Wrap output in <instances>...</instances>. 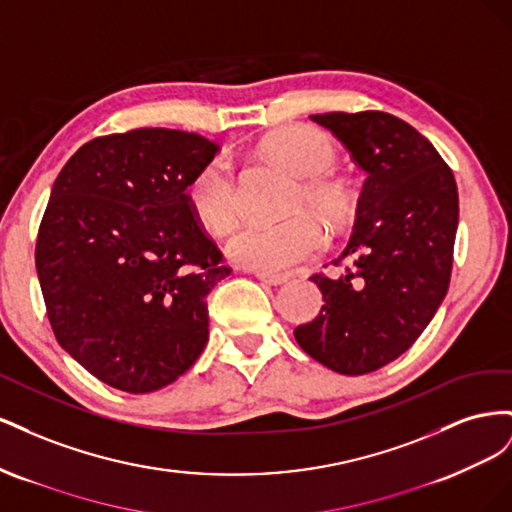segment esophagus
<instances>
[{"mask_svg":"<svg viewBox=\"0 0 512 512\" xmlns=\"http://www.w3.org/2000/svg\"><path fill=\"white\" fill-rule=\"evenodd\" d=\"M256 277L260 282L271 284V286H280V284L290 280L288 273H269V271H256Z\"/></svg>","mask_w":512,"mask_h":512,"instance_id":"1","label":"esophagus"}]
</instances>
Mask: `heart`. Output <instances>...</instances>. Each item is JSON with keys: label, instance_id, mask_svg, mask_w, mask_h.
<instances>
[{"label": "heart", "instance_id": "b5f03b06", "mask_svg": "<svg viewBox=\"0 0 512 512\" xmlns=\"http://www.w3.org/2000/svg\"><path fill=\"white\" fill-rule=\"evenodd\" d=\"M262 151L294 177H301L294 209L309 205L333 222L350 213L348 185L331 177L339 153L329 134L307 126L282 128L262 141ZM185 198L200 224L209 230H224L239 211L235 166L226 156L207 160L190 179ZM322 245V226L309 215H294L284 222H241L226 239V254L241 267L275 273L314 256Z\"/></svg>", "mask_w": 512, "mask_h": 512}]
</instances>
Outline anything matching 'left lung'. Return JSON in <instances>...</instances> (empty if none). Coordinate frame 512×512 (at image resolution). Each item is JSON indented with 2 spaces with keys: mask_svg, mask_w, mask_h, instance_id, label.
Returning a JSON list of instances; mask_svg holds the SVG:
<instances>
[{
  "mask_svg": "<svg viewBox=\"0 0 512 512\" xmlns=\"http://www.w3.org/2000/svg\"><path fill=\"white\" fill-rule=\"evenodd\" d=\"M367 173L346 273L312 275L320 314L297 344L337 374L361 376L404 354L446 297L459 224L453 170L410 123L382 111L309 115Z\"/></svg>",
  "mask_w": 512,
  "mask_h": 512,
  "instance_id": "obj_1",
  "label": "left lung"
}]
</instances>
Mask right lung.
Masks as SVG:
<instances>
[{"label": "right lung", "mask_w": 512, "mask_h": 512, "mask_svg": "<svg viewBox=\"0 0 512 512\" xmlns=\"http://www.w3.org/2000/svg\"><path fill=\"white\" fill-rule=\"evenodd\" d=\"M218 149L138 128L85 143L53 183L36 243L46 314L59 346L113 389H164L207 346V294L230 267L185 188Z\"/></svg>", "instance_id": "add662e5"}]
</instances>
